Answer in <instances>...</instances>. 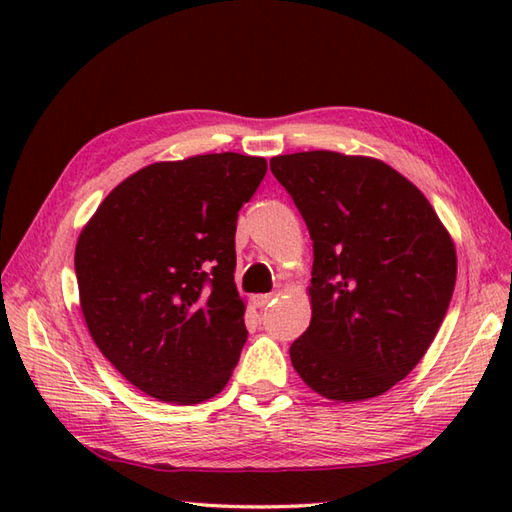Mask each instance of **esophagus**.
<instances>
[{"mask_svg": "<svg viewBox=\"0 0 512 512\" xmlns=\"http://www.w3.org/2000/svg\"><path fill=\"white\" fill-rule=\"evenodd\" d=\"M275 297H277V295H255V297H253V303H255L257 308H266V306H270V303L275 301Z\"/></svg>", "mask_w": 512, "mask_h": 512, "instance_id": "1", "label": "esophagus"}]
</instances>
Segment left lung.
Listing matches in <instances>:
<instances>
[{
    "instance_id": "8db88e82",
    "label": "left lung",
    "mask_w": 512,
    "mask_h": 512,
    "mask_svg": "<svg viewBox=\"0 0 512 512\" xmlns=\"http://www.w3.org/2000/svg\"><path fill=\"white\" fill-rule=\"evenodd\" d=\"M270 171L308 224L312 319L290 361L312 391L336 402L385 394L436 339L458 257L424 193L369 156L299 151Z\"/></svg>"
}]
</instances>
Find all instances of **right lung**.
<instances>
[{"mask_svg":"<svg viewBox=\"0 0 512 512\" xmlns=\"http://www.w3.org/2000/svg\"><path fill=\"white\" fill-rule=\"evenodd\" d=\"M266 160L233 151L154 162L83 226L74 270L101 354L147 396L198 405L226 387L246 343L235 286L237 211Z\"/></svg>","mask_w":512,"mask_h":512,"instance_id":"1","label":"right lung"}]
</instances>
